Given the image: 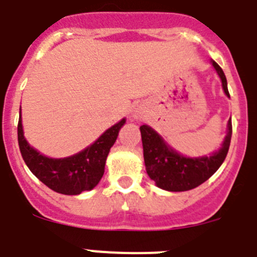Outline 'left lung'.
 <instances>
[{
  "instance_id": "left-lung-1",
  "label": "left lung",
  "mask_w": 257,
  "mask_h": 257,
  "mask_svg": "<svg viewBox=\"0 0 257 257\" xmlns=\"http://www.w3.org/2000/svg\"><path fill=\"white\" fill-rule=\"evenodd\" d=\"M213 68L221 78L222 88L229 96L225 74L217 64L212 61ZM143 142L144 162L149 178L154 180L157 187L170 192H184L197 188L212 176L225 160L231 139V122L228 123V134L219 152L210 157L185 158L170 149L163 143L160 135L149 126H140Z\"/></svg>"
}]
</instances>
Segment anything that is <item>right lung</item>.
I'll return each instance as SVG.
<instances>
[{
    "instance_id": "add662e5",
    "label": "right lung",
    "mask_w": 257,
    "mask_h": 257,
    "mask_svg": "<svg viewBox=\"0 0 257 257\" xmlns=\"http://www.w3.org/2000/svg\"><path fill=\"white\" fill-rule=\"evenodd\" d=\"M119 121L105 131L103 135L85 151L68 158H47L29 147L24 139L22 117L18 123V143L23 160L32 174L54 192L74 196L91 190L97 185L104 174L109 151L117 139L119 128L124 123Z\"/></svg>"
}]
</instances>
